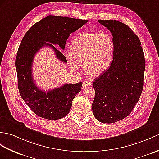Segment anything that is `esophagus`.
I'll return each instance as SVG.
<instances>
[{"instance_id": "1", "label": "esophagus", "mask_w": 159, "mask_h": 159, "mask_svg": "<svg viewBox=\"0 0 159 159\" xmlns=\"http://www.w3.org/2000/svg\"><path fill=\"white\" fill-rule=\"evenodd\" d=\"M91 83L89 82V81H84L83 83V88H85L87 87H89L91 85Z\"/></svg>"}]
</instances>
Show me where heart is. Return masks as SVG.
Listing matches in <instances>:
<instances>
[{"label":"heart","instance_id":"heart-1","mask_svg":"<svg viewBox=\"0 0 159 159\" xmlns=\"http://www.w3.org/2000/svg\"><path fill=\"white\" fill-rule=\"evenodd\" d=\"M114 39L107 33H82L71 43L65 55L73 71L80 70L83 62L84 70L99 76L108 70L114 57Z\"/></svg>","mask_w":159,"mask_h":159}]
</instances>
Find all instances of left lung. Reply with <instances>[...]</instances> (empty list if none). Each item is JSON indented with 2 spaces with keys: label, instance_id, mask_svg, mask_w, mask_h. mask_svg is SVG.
Segmentation results:
<instances>
[{
  "label": "left lung",
  "instance_id": "obj_1",
  "mask_svg": "<svg viewBox=\"0 0 159 159\" xmlns=\"http://www.w3.org/2000/svg\"><path fill=\"white\" fill-rule=\"evenodd\" d=\"M98 21L112 34L115 50L108 70L93 83L95 93L91 107L99 122L113 123L127 117L138 102L146 61L141 42L127 25L116 20Z\"/></svg>",
  "mask_w": 159,
  "mask_h": 159
}]
</instances>
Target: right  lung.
<instances>
[{
	"mask_svg": "<svg viewBox=\"0 0 159 159\" xmlns=\"http://www.w3.org/2000/svg\"><path fill=\"white\" fill-rule=\"evenodd\" d=\"M87 21L68 17L48 16L33 25L22 39L16 58L18 89L21 98L39 116L49 120L66 116L71 108L73 99L81 90L82 83H66L47 91L40 89L32 79L34 55L42 47L49 46L52 48L58 60L66 63L64 55L52 44L58 45L64 50L71 33Z\"/></svg>",
	"mask_w": 159,
	"mask_h": 159,
	"instance_id": "1",
	"label": "right lung"
}]
</instances>
